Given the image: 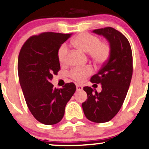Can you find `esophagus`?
<instances>
[{
  "label": "esophagus",
  "mask_w": 149,
  "mask_h": 149,
  "mask_svg": "<svg viewBox=\"0 0 149 149\" xmlns=\"http://www.w3.org/2000/svg\"><path fill=\"white\" fill-rule=\"evenodd\" d=\"M83 85H81L80 84L76 85V91H80V90H83Z\"/></svg>",
  "instance_id": "1"
}]
</instances>
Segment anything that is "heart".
I'll return each mask as SVG.
<instances>
[{"label":"heart","mask_w":149,"mask_h":149,"mask_svg":"<svg viewBox=\"0 0 149 149\" xmlns=\"http://www.w3.org/2000/svg\"><path fill=\"white\" fill-rule=\"evenodd\" d=\"M73 46L77 49L88 53L90 57L99 64H102L108 59L110 54V46L107 42H101L96 36L90 33H81L74 38L72 42ZM68 55V47L66 44H63L58 50V59L61 64L66 62ZM92 68L90 66L85 67H78L72 69L70 76L77 81H82L86 76L92 73Z\"/></svg>","instance_id":"obj_1"}]
</instances>
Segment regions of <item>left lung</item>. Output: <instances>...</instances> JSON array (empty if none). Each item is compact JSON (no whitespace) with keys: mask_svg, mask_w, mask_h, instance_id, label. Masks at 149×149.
Returning <instances> with one entry per match:
<instances>
[{"mask_svg":"<svg viewBox=\"0 0 149 149\" xmlns=\"http://www.w3.org/2000/svg\"><path fill=\"white\" fill-rule=\"evenodd\" d=\"M92 32L103 36L111 50L108 60L90 79L102 85V91L94 92L90 87H84L88 99L82 107L87 118L101 123L111 120L123 104L132 76V53L127 38L115 29L106 27Z\"/></svg>","mask_w":149,"mask_h":149,"instance_id":"left-lung-1","label":"left lung"}]
</instances>
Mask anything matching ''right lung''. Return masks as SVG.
Here are the masks:
<instances>
[{"mask_svg": "<svg viewBox=\"0 0 149 149\" xmlns=\"http://www.w3.org/2000/svg\"><path fill=\"white\" fill-rule=\"evenodd\" d=\"M71 33L45 32L30 37L18 57L20 85L33 117L45 125L57 124L63 118L66 104L76 92L74 83L53 88V75L60 69L58 50Z\"/></svg>", "mask_w": 149, "mask_h": 149, "instance_id": "obj_1", "label": "right lung"}]
</instances>
